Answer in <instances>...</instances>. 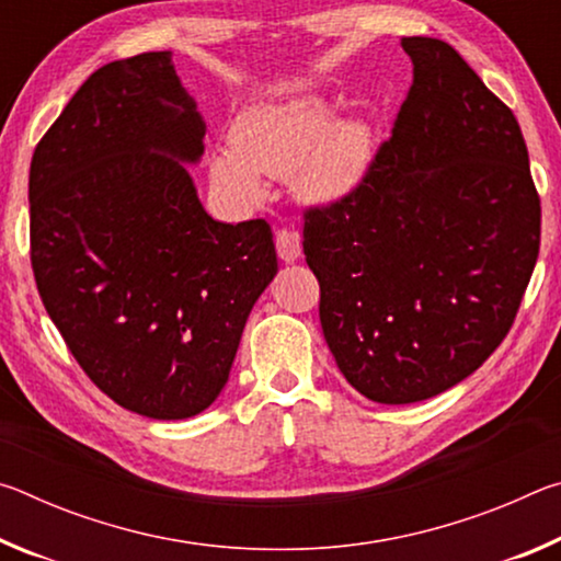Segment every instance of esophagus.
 <instances>
[{
    "mask_svg": "<svg viewBox=\"0 0 561 561\" xmlns=\"http://www.w3.org/2000/svg\"><path fill=\"white\" fill-rule=\"evenodd\" d=\"M277 254L282 262H297L301 257V240L294 230H279L277 232Z\"/></svg>",
    "mask_w": 561,
    "mask_h": 561,
    "instance_id": "esophagus-1",
    "label": "esophagus"
}]
</instances>
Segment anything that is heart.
<instances>
[{
  "instance_id": "b5f03b06",
  "label": "heart",
  "mask_w": 561,
  "mask_h": 561,
  "mask_svg": "<svg viewBox=\"0 0 561 561\" xmlns=\"http://www.w3.org/2000/svg\"><path fill=\"white\" fill-rule=\"evenodd\" d=\"M232 148H217L210 173L227 195L257 203L264 175L291 180L301 201L334 205L366 183L376 158L374 128L358 116L334 118L319 93L260 101L234 118Z\"/></svg>"
}]
</instances>
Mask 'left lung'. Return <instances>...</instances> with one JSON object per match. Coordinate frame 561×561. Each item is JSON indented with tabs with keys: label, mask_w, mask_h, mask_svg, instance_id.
I'll return each mask as SVG.
<instances>
[{
	"label": "left lung",
	"mask_w": 561,
	"mask_h": 561,
	"mask_svg": "<svg viewBox=\"0 0 561 561\" xmlns=\"http://www.w3.org/2000/svg\"><path fill=\"white\" fill-rule=\"evenodd\" d=\"M413 87L346 201L307 213L304 254L339 371L368 401L417 403L478 371L539 254L519 123L450 44L405 36Z\"/></svg>",
	"instance_id": "left-lung-1"
}]
</instances>
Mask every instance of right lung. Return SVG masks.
Listing matches in <instances>:
<instances>
[{
	"instance_id": "obj_1",
	"label": "right lung",
	"mask_w": 561,
	"mask_h": 561,
	"mask_svg": "<svg viewBox=\"0 0 561 561\" xmlns=\"http://www.w3.org/2000/svg\"><path fill=\"white\" fill-rule=\"evenodd\" d=\"M203 138L173 51H148L93 71L30 170L46 311L91 381L156 421L217 401L277 274L267 222H220L197 197Z\"/></svg>"
}]
</instances>
